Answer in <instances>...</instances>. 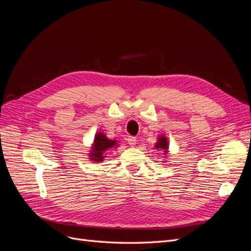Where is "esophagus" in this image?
<instances>
[{
  "mask_svg": "<svg viewBox=\"0 0 251 251\" xmlns=\"http://www.w3.org/2000/svg\"><path fill=\"white\" fill-rule=\"evenodd\" d=\"M127 143L130 144L131 147H135L136 143H137V139H136L135 137H132V136H130V137L127 138Z\"/></svg>",
  "mask_w": 251,
  "mask_h": 251,
  "instance_id": "34e87169",
  "label": "esophagus"
}]
</instances>
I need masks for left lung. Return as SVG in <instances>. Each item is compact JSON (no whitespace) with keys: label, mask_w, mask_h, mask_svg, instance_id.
<instances>
[{"label":"left lung","mask_w":251,"mask_h":251,"mask_svg":"<svg viewBox=\"0 0 251 251\" xmlns=\"http://www.w3.org/2000/svg\"><path fill=\"white\" fill-rule=\"evenodd\" d=\"M155 148H156V149H160V151L163 150L164 154H168V150H169L168 138H166L165 136H162V137H159Z\"/></svg>","instance_id":"left-lung-1"}]
</instances>
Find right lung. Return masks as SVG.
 Here are the masks:
<instances>
[{
	"instance_id": "add662e5",
	"label": "right lung",
	"mask_w": 251,
	"mask_h": 251,
	"mask_svg": "<svg viewBox=\"0 0 251 251\" xmlns=\"http://www.w3.org/2000/svg\"><path fill=\"white\" fill-rule=\"evenodd\" d=\"M116 146H117L116 140L108 139L107 136H105L103 133H97L94 138L92 151L89 154L90 155L89 157L92 161L101 162L103 160V158L105 157L104 151H107L108 150Z\"/></svg>"
}]
</instances>
